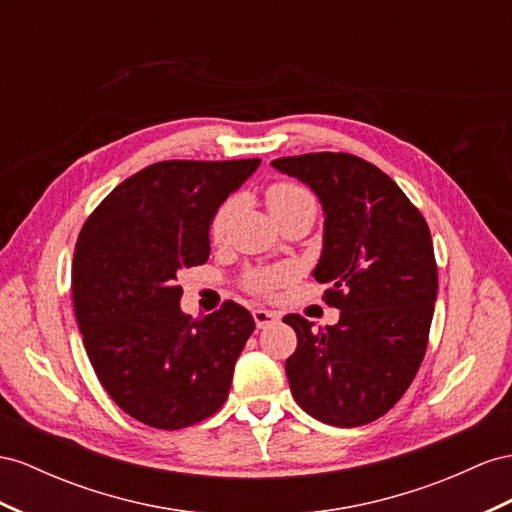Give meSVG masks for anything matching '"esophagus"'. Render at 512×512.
<instances>
[{"label":"esophagus","instance_id":"34e87169","mask_svg":"<svg viewBox=\"0 0 512 512\" xmlns=\"http://www.w3.org/2000/svg\"><path fill=\"white\" fill-rule=\"evenodd\" d=\"M253 318H255L257 329H266V326H272V324H277L281 320L279 313L270 311V309H255Z\"/></svg>","mask_w":512,"mask_h":512}]
</instances>
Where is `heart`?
<instances>
[{
	"instance_id": "obj_1",
	"label": "heart",
	"mask_w": 512,
	"mask_h": 512,
	"mask_svg": "<svg viewBox=\"0 0 512 512\" xmlns=\"http://www.w3.org/2000/svg\"><path fill=\"white\" fill-rule=\"evenodd\" d=\"M266 205L274 218H279L287 212H294V209H311V212H316V201H313L311 192L294 181L272 183V186L266 190ZM231 214H233L231 201L222 203L216 209L212 222H209V235H212V240L218 242L222 235H225ZM285 281H287V270L283 268H257L246 277V287L255 294H270L274 287H279Z\"/></svg>"
}]
</instances>
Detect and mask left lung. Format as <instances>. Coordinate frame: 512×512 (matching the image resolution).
I'll return each mask as SVG.
<instances>
[{"label":"left lung","instance_id":"left-lung-1","mask_svg":"<svg viewBox=\"0 0 512 512\" xmlns=\"http://www.w3.org/2000/svg\"><path fill=\"white\" fill-rule=\"evenodd\" d=\"M272 166L318 194L324 244L313 277L329 283L339 322L313 329L298 313L287 381L324 424H370L396 404L422 365L437 300V261L419 209L381 168L350 153L279 157Z\"/></svg>","mask_w":512,"mask_h":512}]
</instances>
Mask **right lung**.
Here are the masks:
<instances>
[{"mask_svg":"<svg viewBox=\"0 0 512 512\" xmlns=\"http://www.w3.org/2000/svg\"><path fill=\"white\" fill-rule=\"evenodd\" d=\"M261 160L151 164L88 216L73 255V307L110 398L138 422L179 430L212 417L255 331L225 300L205 318L181 311L183 268L209 257V222Z\"/></svg>","mask_w":512,"mask_h":512,"instance_id":"add662e5","label":"right lung"}]
</instances>
